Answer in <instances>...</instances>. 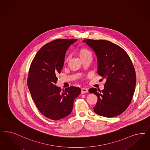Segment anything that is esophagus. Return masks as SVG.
I'll use <instances>...</instances> for the list:
<instances>
[{
    "mask_svg": "<svg viewBox=\"0 0 150 150\" xmlns=\"http://www.w3.org/2000/svg\"><path fill=\"white\" fill-rule=\"evenodd\" d=\"M88 90L87 88H82L81 89V93L82 94H84V93H88Z\"/></svg>",
    "mask_w": 150,
    "mask_h": 150,
    "instance_id": "34e87169",
    "label": "esophagus"
}]
</instances>
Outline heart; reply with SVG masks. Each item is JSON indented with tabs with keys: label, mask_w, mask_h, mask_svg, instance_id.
Returning <instances> with one entry per match:
<instances>
[{
	"label": "heart",
	"mask_w": 150,
	"mask_h": 150,
	"mask_svg": "<svg viewBox=\"0 0 150 150\" xmlns=\"http://www.w3.org/2000/svg\"><path fill=\"white\" fill-rule=\"evenodd\" d=\"M78 54L81 58H84L85 57H87L89 56H92V53L91 51L86 48H80L78 51ZM68 57H66L64 58V62H66L67 61Z\"/></svg>",
	"instance_id": "obj_1"
}]
</instances>
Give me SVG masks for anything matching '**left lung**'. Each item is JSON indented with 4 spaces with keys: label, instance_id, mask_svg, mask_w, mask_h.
<instances>
[{
    "label": "left lung",
    "instance_id": "left-lung-1",
    "mask_svg": "<svg viewBox=\"0 0 150 150\" xmlns=\"http://www.w3.org/2000/svg\"><path fill=\"white\" fill-rule=\"evenodd\" d=\"M94 50L98 61V73L106 79L104 88L89 89L98 101L94 112L106 117L119 115L129 106L135 89V70L125 51L116 44L106 40L86 39Z\"/></svg>",
    "mask_w": 150,
    "mask_h": 150
}]
</instances>
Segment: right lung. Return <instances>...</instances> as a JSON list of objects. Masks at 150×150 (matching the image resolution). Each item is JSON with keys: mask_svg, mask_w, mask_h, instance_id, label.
Listing matches in <instances>:
<instances>
[{"mask_svg": "<svg viewBox=\"0 0 150 150\" xmlns=\"http://www.w3.org/2000/svg\"><path fill=\"white\" fill-rule=\"evenodd\" d=\"M77 40L57 39L45 45L29 68L27 83L32 99L40 112L53 120L62 119L72 112L74 100L81 92L78 87L71 86L62 91L55 86L66 50Z\"/></svg>", "mask_w": 150, "mask_h": 150, "instance_id": "add662e5", "label": "right lung"}]
</instances>
